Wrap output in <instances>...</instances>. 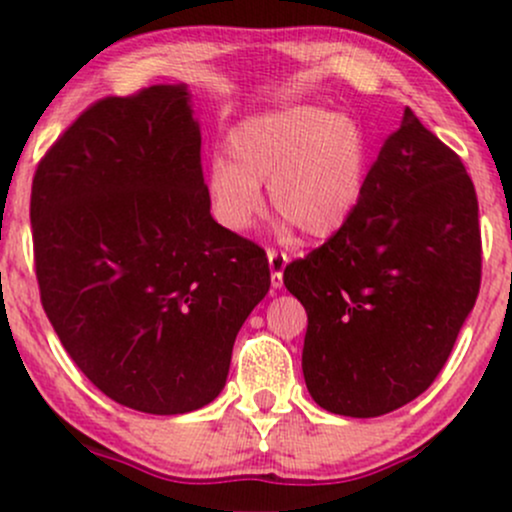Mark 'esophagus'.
<instances>
[{
	"label": "esophagus",
	"instance_id": "1",
	"mask_svg": "<svg viewBox=\"0 0 512 512\" xmlns=\"http://www.w3.org/2000/svg\"><path fill=\"white\" fill-rule=\"evenodd\" d=\"M267 260H269V272H272V286L274 289H281V286H284V269L286 264H289V257L279 255L276 250H269Z\"/></svg>",
	"mask_w": 512,
	"mask_h": 512
}]
</instances>
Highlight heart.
I'll use <instances>...</instances> for the list:
<instances>
[{"instance_id":"1","label":"heart","mask_w":512,"mask_h":512,"mask_svg":"<svg viewBox=\"0 0 512 512\" xmlns=\"http://www.w3.org/2000/svg\"><path fill=\"white\" fill-rule=\"evenodd\" d=\"M228 156L207 168L214 219L245 233L269 204L305 236L327 240L356 216L368 187V137L356 117L296 103L240 122L228 134Z\"/></svg>"}]
</instances>
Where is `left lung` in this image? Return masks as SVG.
I'll return each mask as SVG.
<instances>
[{"mask_svg":"<svg viewBox=\"0 0 512 512\" xmlns=\"http://www.w3.org/2000/svg\"><path fill=\"white\" fill-rule=\"evenodd\" d=\"M479 281L477 192L460 156L407 108L354 219L284 269L308 313L310 397L354 419L419 397L448 361Z\"/></svg>","mask_w":512,"mask_h":512,"instance_id":"8db88e82","label":"left lung"}]
</instances>
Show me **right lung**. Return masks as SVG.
<instances>
[{
	"label": "right lung",
	"mask_w": 512,
	"mask_h": 512,
	"mask_svg": "<svg viewBox=\"0 0 512 512\" xmlns=\"http://www.w3.org/2000/svg\"><path fill=\"white\" fill-rule=\"evenodd\" d=\"M187 84L105 98L40 161L35 276L48 320L103 395L144 414L219 397L269 262L211 216Z\"/></svg>",
	"instance_id": "add662e5"
}]
</instances>
